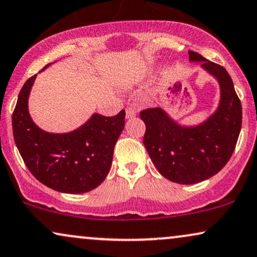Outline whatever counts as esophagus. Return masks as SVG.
<instances>
[{
	"label": "esophagus",
	"instance_id": "esophagus-1",
	"mask_svg": "<svg viewBox=\"0 0 257 257\" xmlns=\"http://www.w3.org/2000/svg\"><path fill=\"white\" fill-rule=\"evenodd\" d=\"M136 114H137V112H136L135 109H133L132 107H127V108H126V118H127V119L135 118Z\"/></svg>",
	"mask_w": 257,
	"mask_h": 257
}]
</instances>
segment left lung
Returning a JSON list of instances; mask_svg holds the SVG:
<instances>
[{"instance_id": "obj_1", "label": "left lung", "mask_w": 257, "mask_h": 257, "mask_svg": "<svg viewBox=\"0 0 257 257\" xmlns=\"http://www.w3.org/2000/svg\"><path fill=\"white\" fill-rule=\"evenodd\" d=\"M192 62L217 79L221 87L218 108L202 124L183 126L161 107L141 112L145 122L144 145L162 176L178 184L205 181L224 168L234 152L242 125V106L234 84L221 65L189 51Z\"/></svg>"}]
</instances>
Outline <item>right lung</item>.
Masks as SVG:
<instances>
[{"instance_id": "obj_1", "label": "right lung", "mask_w": 257, "mask_h": 257, "mask_svg": "<svg viewBox=\"0 0 257 257\" xmlns=\"http://www.w3.org/2000/svg\"><path fill=\"white\" fill-rule=\"evenodd\" d=\"M35 78L25 82L13 113V135L20 155L32 175L48 188L65 194L91 191L111 169L113 150L124 130L125 111L114 116L94 113L68 133L46 132L35 125L28 112Z\"/></svg>"}]
</instances>
